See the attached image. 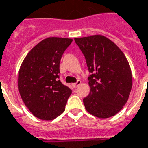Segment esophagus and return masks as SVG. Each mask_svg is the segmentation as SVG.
I'll return each mask as SVG.
<instances>
[{
	"label": "esophagus",
	"instance_id": "34e87169",
	"mask_svg": "<svg viewBox=\"0 0 148 148\" xmlns=\"http://www.w3.org/2000/svg\"><path fill=\"white\" fill-rule=\"evenodd\" d=\"M82 84V82L80 81V80H77V82L76 83H74V84H72V86H73V88H77L78 85H80Z\"/></svg>",
	"mask_w": 148,
	"mask_h": 148
}]
</instances>
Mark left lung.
Here are the masks:
<instances>
[{
	"mask_svg": "<svg viewBox=\"0 0 148 148\" xmlns=\"http://www.w3.org/2000/svg\"><path fill=\"white\" fill-rule=\"evenodd\" d=\"M85 56L90 93L83 99L88 113L99 119L115 115L129 99L132 77L124 53L102 35L74 38Z\"/></svg>",
	"mask_w": 148,
	"mask_h": 148,
	"instance_id": "8db88e82",
	"label": "left lung"
}]
</instances>
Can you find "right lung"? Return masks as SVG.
I'll use <instances>...</instances> for the list:
<instances>
[{
	"mask_svg": "<svg viewBox=\"0 0 148 148\" xmlns=\"http://www.w3.org/2000/svg\"><path fill=\"white\" fill-rule=\"evenodd\" d=\"M71 38H48L35 45L27 55L18 71V91L33 115L53 120L65 110L72 91L59 78L63 52Z\"/></svg>",
	"mask_w": 148,
	"mask_h": 148,
	"instance_id": "add662e5",
	"label": "right lung"
}]
</instances>
